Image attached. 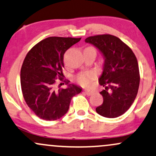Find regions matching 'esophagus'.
Wrapping results in <instances>:
<instances>
[{
    "instance_id": "obj_1",
    "label": "esophagus",
    "mask_w": 156,
    "mask_h": 156,
    "mask_svg": "<svg viewBox=\"0 0 156 156\" xmlns=\"http://www.w3.org/2000/svg\"><path fill=\"white\" fill-rule=\"evenodd\" d=\"M84 92H85V94L87 95V96H91V95H93V93H94L93 91L88 90H84Z\"/></svg>"
}]
</instances>
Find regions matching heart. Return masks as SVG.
<instances>
[{
  "label": "heart",
  "instance_id": "b5f03b06",
  "mask_svg": "<svg viewBox=\"0 0 156 156\" xmlns=\"http://www.w3.org/2000/svg\"><path fill=\"white\" fill-rule=\"evenodd\" d=\"M96 78V73L93 71H87V72H83L78 74L76 76V80L80 85L84 87H90Z\"/></svg>",
  "mask_w": 156,
  "mask_h": 156
}]
</instances>
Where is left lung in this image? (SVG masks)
I'll return each mask as SVG.
<instances>
[{
	"instance_id": "1",
	"label": "left lung",
	"mask_w": 156,
	"mask_h": 156,
	"mask_svg": "<svg viewBox=\"0 0 156 156\" xmlns=\"http://www.w3.org/2000/svg\"><path fill=\"white\" fill-rule=\"evenodd\" d=\"M98 49L104 58L103 72L99 84L103 104L96 107L98 115L118 118L133 103L138 93L140 76L134 53L120 38L110 34L90 36L85 40Z\"/></svg>"
}]
</instances>
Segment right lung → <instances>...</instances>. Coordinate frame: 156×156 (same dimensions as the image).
Instances as JSON below:
<instances>
[{
  "label": "right lung",
  "instance_id": "obj_1",
  "mask_svg": "<svg viewBox=\"0 0 156 156\" xmlns=\"http://www.w3.org/2000/svg\"><path fill=\"white\" fill-rule=\"evenodd\" d=\"M81 38L49 37L27 52L20 71V83L27 105L36 116L55 120L66 114L71 100L82 87L67 82L68 87L57 88L56 79L63 76L64 53ZM61 85V84H60Z\"/></svg>",
  "mask_w": 156,
  "mask_h": 156
}]
</instances>
